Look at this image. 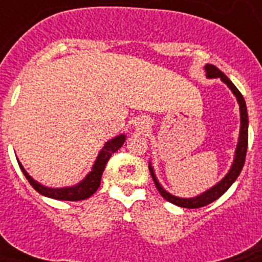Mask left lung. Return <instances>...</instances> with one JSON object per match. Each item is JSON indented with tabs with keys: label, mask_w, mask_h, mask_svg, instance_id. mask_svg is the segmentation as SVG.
Here are the masks:
<instances>
[{
	"label": "left lung",
	"mask_w": 262,
	"mask_h": 262,
	"mask_svg": "<svg viewBox=\"0 0 262 262\" xmlns=\"http://www.w3.org/2000/svg\"><path fill=\"white\" fill-rule=\"evenodd\" d=\"M205 69L207 77H219L223 81L224 84L228 85V88L232 90V93L236 96L237 102H239L240 105V120H242V127H240L239 143H237V148H236L235 152V160H233V164L232 166H231L230 172L227 173L226 177H224L219 184H216L214 187H211L210 190L205 191V193L201 194V195L194 196V198H178V196H174L172 195V194L166 193L163 187H161V185L157 182L156 177H155L154 169L149 165V172H151L152 178H154V182L155 185H156L160 195L163 196L164 200L168 201V202L180 206V207H185V209H200V207H203V206L210 205L211 202L216 201L219 196L223 195V194L230 189L231 185L235 182L236 178L239 177L243 166H244L245 156H247V148H248V113H247V105H245L244 97L242 96L239 89L232 84V81L227 77L223 72L219 71L216 67L212 66V64H207V66L205 67Z\"/></svg>",
	"instance_id": "left-lung-1"
}]
</instances>
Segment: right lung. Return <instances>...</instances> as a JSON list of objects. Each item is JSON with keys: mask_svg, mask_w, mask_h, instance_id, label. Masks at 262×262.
I'll use <instances>...</instances> for the list:
<instances>
[{"mask_svg": "<svg viewBox=\"0 0 262 262\" xmlns=\"http://www.w3.org/2000/svg\"><path fill=\"white\" fill-rule=\"evenodd\" d=\"M124 140H126L124 135H119L117 136V138L108 140L105 144V147L102 148V151L99 152L98 157H97L96 160V164L93 165V170H92L80 184L72 187L51 189V187L43 186V185H40L39 182H36L34 178H31V176H29V173L25 170L22 164H19V168L22 169L23 174L27 178V181L30 182V185H31L38 193H40L41 195L50 196V198L59 201H82L89 198V196H92L97 190H98L106 164H107V161L110 160L111 155L114 154V152H117L118 149L123 145Z\"/></svg>", "mask_w": 262, "mask_h": 262, "instance_id": "add662e5", "label": "right lung"}]
</instances>
